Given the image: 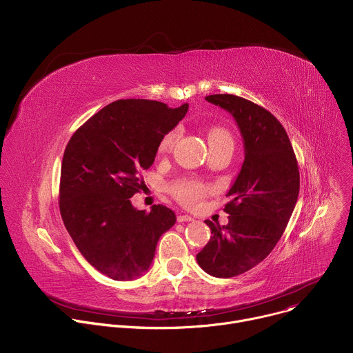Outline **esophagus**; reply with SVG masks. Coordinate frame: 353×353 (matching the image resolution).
Listing matches in <instances>:
<instances>
[{
    "mask_svg": "<svg viewBox=\"0 0 353 353\" xmlns=\"http://www.w3.org/2000/svg\"><path fill=\"white\" fill-rule=\"evenodd\" d=\"M191 221H194V218L190 215H179L177 216V222H191Z\"/></svg>",
    "mask_w": 353,
    "mask_h": 353,
    "instance_id": "1",
    "label": "esophagus"
}]
</instances>
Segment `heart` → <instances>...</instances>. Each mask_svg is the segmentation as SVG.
Segmentation results:
<instances>
[{
  "mask_svg": "<svg viewBox=\"0 0 353 353\" xmlns=\"http://www.w3.org/2000/svg\"><path fill=\"white\" fill-rule=\"evenodd\" d=\"M179 137L177 131H170L168 132L159 142V152L161 154H168L169 150L173 148ZM219 141H232L230 134L221 127H214L208 131V142L215 143ZM233 142V141H232ZM172 192L174 196L180 201L184 205H194L198 201L203 199L208 194V187L201 184L198 181H191V180H180L172 185Z\"/></svg>",
  "mask_w": 353,
  "mask_h": 353,
  "instance_id": "1",
  "label": "heart"
}]
</instances>
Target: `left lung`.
I'll use <instances>...</instances> for the list:
<instances>
[{
    "label": "left lung",
    "instance_id": "obj_1",
    "mask_svg": "<svg viewBox=\"0 0 353 353\" xmlns=\"http://www.w3.org/2000/svg\"><path fill=\"white\" fill-rule=\"evenodd\" d=\"M205 100L236 120L244 162L226 194L229 223L205 221L212 236L196 261L212 276L232 278L260 264L274 250L294 210L300 176L289 137L275 116L234 94H210Z\"/></svg>",
    "mask_w": 353,
    "mask_h": 353
}]
</instances>
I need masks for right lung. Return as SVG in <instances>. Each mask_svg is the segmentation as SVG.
Instances as JSON below:
<instances>
[{"label": "right lung", "instance_id": "1", "mask_svg": "<svg viewBox=\"0 0 353 353\" xmlns=\"http://www.w3.org/2000/svg\"><path fill=\"white\" fill-rule=\"evenodd\" d=\"M157 100L124 99L108 105L67 143L61 165L60 212L85 260L114 281L148 271L159 237L176 223L165 205L138 211L131 196L145 184L161 139L185 116Z\"/></svg>", "mask_w": 353, "mask_h": 353}]
</instances>
